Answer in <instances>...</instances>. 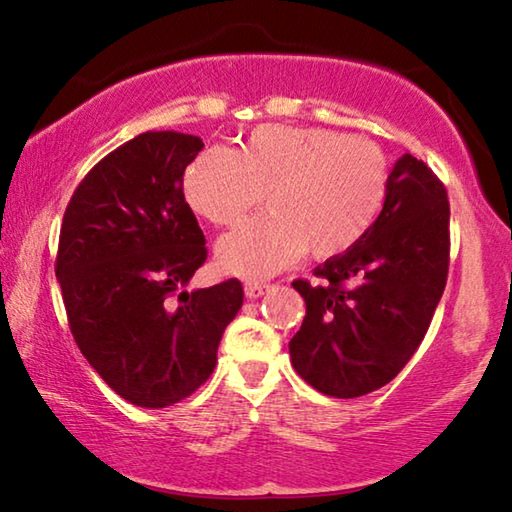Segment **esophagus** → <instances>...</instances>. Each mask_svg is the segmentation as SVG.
I'll return each mask as SVG.
<instances>
[{"label": "esophagus", "mask_w": 512, "mask_h": 512, "mask_svg": "<svg viewBox=\"0 0 512 512\" xmlns=\"http://www.w3.org/2000/svg\"><path fill=\"white\" fill-rule=\"evenodd\" d=\"M266 292H269V285H264V282H257V280L246 282V296H248V299H259V296H264Z\"/></svg>", "instance_id": "34e87169"}]
</instances>
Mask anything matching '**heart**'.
<instances>
[{
    "instance_id": "heart-1",
    "label": "heart",
    "mask_w": 512,
    "mask_h": 512,
    "mask_svg": "<svg viewBox=\"0 0 512 512\" xmlns=\"http://www.w3.org/2000/svg\"><path fill=\"white\" fill-rule=\"evenodd\" d=\"M386 154L375 142L326 128L262 126L239 149H204L183 174L197 216L230 227L266 193L269 211L218 243L225 271L264 278L308 253L345 255L375 223L388 193Z\"/></svg>"
}]
</instances>
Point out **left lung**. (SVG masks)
Returning a JSON list of instances; mask_svg holds the SVG:
<instances>
[{
    "label": "left lung",
    "mask_w": 512,
    "mask_h": 512,
    "mask_svg": "<svg viewBox=\"0 0 512 512\" xmlns=\"http://www.w3.org/2000/svg\"><path fill=\"white\" fill-rule=\"evenodd\" d=\"M451 207L423 160L395 163L384 209L354 248L294 280L301 331L289 342L299 377L331 398L386 386L421 345L444 294L451 262Z\"/></svg>",
    "instance_id": "left-lung-1"
}]
</instances>
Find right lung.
Instances as JSON below:
<instances>
[{
  "mask_svg": "<svg viewBox=\"0 0 512 512\" xmlns=\"http://www.w3.org/2000/svg\"><path fill=\"white\" fill-rule=\"evenodd\" d=\"M204 142L147 131L91 167L68 202L55 273L80 352L137 407L181 402L211 377L225 326L243 303L236 278L188 292L207 262L183 197Z\"/></svg>",
  "mask_w": 512,
  "mask_h": 512,
  "instance_id": "1",
  "label": "right lung"
}]
</instances>
